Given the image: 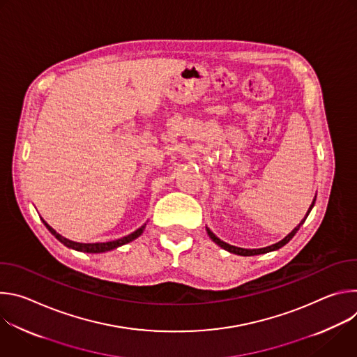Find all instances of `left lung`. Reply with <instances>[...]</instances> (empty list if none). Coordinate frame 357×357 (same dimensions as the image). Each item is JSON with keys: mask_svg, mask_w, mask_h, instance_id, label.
Returning a JSON list of instances; mask_svg holds the SVG:
<instances>
[{"mask_svg": "<svg viewBox=\"0 0 357 357\" xmlns=\"http://www.w3.org/2000/svg\"><path fill=\"white\" fill-rule=\"evenodd\" d=\"M315 200H317V195H315V197H314V200H312V203H311V206H310V209H308V212H307V215L303 216V219L299 222V225L291 231V233H288L282 240H280L278 243H275V244H271V245H268V247H263V248H241V247H236V245H231V244H227L226 241H223V240H220L209 227H206V231H208V234H209V237L218 244V245H220L222 248H225L226 251H229V252H233V254H237V256H257V254H266V252H270V251H275V250H278V248H281L282 245H285L295 234H296V231L299 230V227L303 225V222L307 220V218H308V215L311 213V211H312V208H314V205H315Z\"/></svg>", "mask_w": 357, "mask_h": 357, "instance_id": "1", "label": "left lung"}]
</instances>
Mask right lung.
I'll return each instance as SVG.
<instances>
[{"label":"right lung","mask_w":357,"mask_h":357,"mask_svg":"<svg viewBox=\"0 0 357 357\" xmlns=\"http://www.w3.org/2000/svg\"><path fill=\"white\" fill-rule=\"evenodd\" d=\"M42 222H43V225L46 226V229H47L50 233H52L62 244H65L66 247L73 248V250H76V251H82V252H106V251L119 248V247H121V245H124V244H127V243H130V241L138 238V237L142 234V231H144V229H145V226H146V223H144L139 229H137V230L132 231L131 234H128V236H126V237H121V238H117V240H113V241H107V243H77V241L69 240V238L63 237L62 234H59L56 230H54L52 227H50L43 219H42Z\"/></svg>","instance_id":"add662e5"}]
</instances>
